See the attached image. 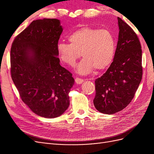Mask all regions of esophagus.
Segmentation results:
<instances>
[{"instance_id": "esophagus-1", "label": "esophagus", "mask_w": 154, "mask_h": 154, "mask_svg": "<svg viewBox=\"0 0 154 154\" xmlns=\"http://www.w3.org/2000/svg\"><path fill=\"white\" fill-rule=\"evenodd\" d=\"M75 82L76 83H77V84H81V83H82L83 82V80L80 78H76L75 79Z\"/></svg>"}]
</instances>
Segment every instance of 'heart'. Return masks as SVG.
I'll return each mask as SVG.
<instances>
[{"mask_svg": "<svg viewBox=\"0 0 154 154\" xmlns=\"http://www.w3.org/2000/svg\"><path fill=\"white\" fill-rule=\"evenodd\" d=\"M69 40L70 44H58V57L62 62L73 67L82 53L84 58L76 67L78 74H89L94 69H105L113 61L116 40L109 29L84 27L72 32Z\"/></svg>", "mask_w": 154, "mask_h": 154, "instance_id": "obj_1", "label": "heart"}]
</instances>
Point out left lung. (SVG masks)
I'll return each mask as SVG.
<instances>
[{
	"label": "left lung",
	"mask_w": 154,
	"mask_h": 154,
	"mask_svg": "<svg viewBox=\"0 0 154 154\" xmlns=\"http://www.w3.org/2000/svg\"><path fill=\"white\" fill-rule=\"evenodd\" d=\"M118 20L119 31L114 60L95 81L93 103L106 114L118 112L131 102L143 75L140 41L131 27L120 18Z\"/></svg>",
	"instance_id": "left-lung-1"
}]
</instances>
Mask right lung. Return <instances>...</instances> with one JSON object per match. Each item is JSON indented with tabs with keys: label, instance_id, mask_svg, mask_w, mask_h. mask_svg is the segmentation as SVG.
<instances>
[{
	"label": "right lung",
	"instance_id": "right-lung-1",
	"mask_svg": "<svg viewBox=\"0 0 154 154\" xmlns=\"http://www.w3.org/2000/svg\"><path fill=\"white\" fill-rule=\"evenodd\" d=\"M62 31L56 18L36 20L15 37L11 48L13 82L24 103L41 117H58L69 106L74 80L58 57Z\"/></svg>",
	"mask_w": 154,
	"mask_h": 154
}]
</instances>
